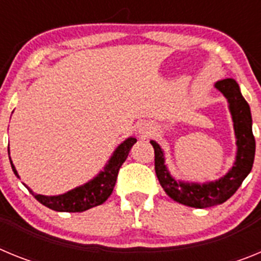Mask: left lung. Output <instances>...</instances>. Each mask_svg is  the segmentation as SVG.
<instances>
[{
  "label": "left lung",
  "mask_w": 261,
  "mask_h": 261,
  "mask_svg": "<svg viewBox=\"0 0 261 261\" xmlns=\"http://www.w3.org/2000/svg\"><path fill=\"white\" fill-rule=\"evenodd\" d=\"M216 87L226 96L234 121L237 137V161L227 174L220 180L206 184H190L176 181L170 175L165 165L162 149L155 141H150L154 147V166L159 183L165 192L174 201L192 208H211L229 200L243 180L250 174L255 159V137L252 133V117L250 106L242 96L238 84L231 78L218 81Z\"/></svg>",
  "instance_id": "left-lung-1"
}]
</instances>
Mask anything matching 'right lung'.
Segmentation results:
<instances>
[{"label": "right lung", "mask_w": 261, "mask_h": 261, "mask_svg": "<svg viewBox=\"0 0 261 261\" xmlns=\"http://www.w3.org/2000/svg\"><path fill=\"white\" fill-rule=\"evenodd\" d=\"M136 141L137 140L133 137H129L128 140H125L115 150L114 155L111 156V159L108 161L107 165H106L105 171L100 172L98 176L94 177L93 180H90L89 183L77 187L74 190L64 193V195H36V193H34L30 190L26 184L24 186L29 188L30 192L34 195V197L40 204H43L47 208L52 209V211L68 212V213H81V212H85L90 208H94L96 205L103 204L111 196V193L114 191L115 183H116L120 167L125 162L129 150L135 145ZM11 168H13L14 174L18 176V172L15 170V167H14L13 163H11Z\"/></svg>", "instance_id": "1"}]
</instances>
